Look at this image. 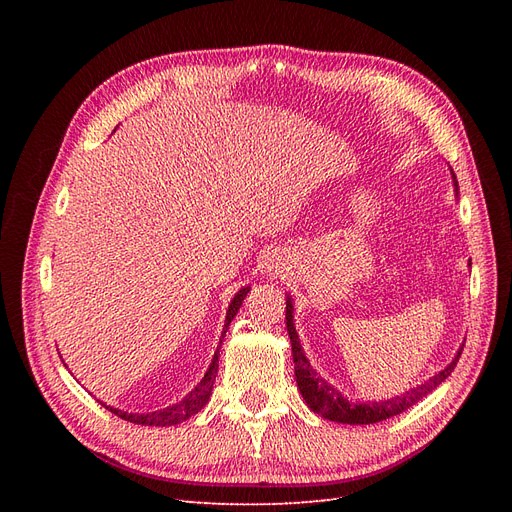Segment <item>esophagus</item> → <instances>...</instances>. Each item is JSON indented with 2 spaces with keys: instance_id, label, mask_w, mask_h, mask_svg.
Returning a JSON list of instances; mask_svg holds the SVG:
<instances>
[{
  "instance_id": "esophagus-1",
  "label": "esophagus",
  "mask_w": 512,
  "mask_h": 512,
  "mask_svg": "<svg viewBox=\"0 0 512 512\" xmlns=\"http://www.w3.org/2000/svg\"><path fill=\"white\" fill-rule=\"evenodd\" d=\"M286 265H288L286 257H284L282 253H278V251L270 253V255H267V259H265V267H267V272H270L274 278H280V276H284V272L288 270Z\"/></svg>"
}]
</instances>
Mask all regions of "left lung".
Instances as JSON below:
<instances>
[{
  "instance_id": "obj_1",
  "label": "left lung",
  "mask_w": 512,
  "mask_h": 512,
  "mask_svg": "<svg viewBox=\"0 0 512 512\" xmlns=\"http://www.w3.org/2000/svg\"><path fill=\"white\" fill-rule=\"evenodd\" d=\"M286 330L290 336V344H292V361H294V375H297V384L299 390L305 398L307 405L311 407V411H315L317 415H321L324 419L336 421V423H351V425H369V423H378L384 419H390L394 415L405 413L407 409H411L413 405L421 398H425L429 392L436 390L448 375L454 371L456 361H459L463 348L459 351V355L454 357V361L444 367L440 373H436L432 380L409 390L407 394L390 398V400H382V402H367V405H355V402H348L336 388H332L324 378L313 371V367L309 365L297 330H294L292 324V303H286Z\"/></svg>"
}]
</instances>
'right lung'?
<instances>
[{
  "instance_id": "add662e5",
  "label": "right lung",
  "mask_w": 512,
  "mask_h": 512,
  "mask_svg": "<svg viewBox=\"0 0 512 512\" xmlns=\"http://www.w3.org/2000/svg\"><path fill=\"white\" fill-rule=\"evenodd\" d=\"M247 292H249V288H242V290L236 294V297L232 299V303H230V307H228V313H226L224 334H226V330H228V326H230V321H232L234 315L238 313L242 301H245ZM224 334H222V338H224ZM220 344H222V342H220ZM218 355H220V348H218V353H215V357H213V361H211V365H209V369H207V373H205V378L201 380V384H199L191 394H186L180 402H176V405H172V407H168V409H164V411H155V413H143V415H139V413H124V411H118V409H112V407H105V405H103V407L110 409L114 415H118V417L124 419V421H130V423H139V425H159V427L178 425V423L186 421L188 417H193L195 413H199V411L207 405L211 388H213V382H215V375H218Z\"/></svg>"
}]
</instances>
